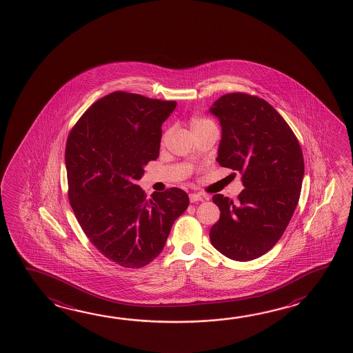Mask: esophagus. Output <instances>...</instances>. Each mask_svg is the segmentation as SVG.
Segmentation results:
<instances>
[{
  "label": "esophagus",
  "instance_id": "1",
  "mask_svg": "<svg viewBox=\"0 0 353 353\" xmlns=\"http://www.w3.org/2000/svg\"><path fill=\"white\" fill-rule=\"evenodd\" d=\"M189 199L192 203H196V201H203V200L205 199L201 194H198V192H192L190 195H189Z\"/></svg>",
  "mask_w": 353,
  "mask_h": 353
}]
</instances>
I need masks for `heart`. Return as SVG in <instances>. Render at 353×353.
I'll list each match as a JSON object with an SVG mask.
<instances>
[{"label": "heart", "mask_w": 353, "mask_h": 353, "mask_svg": "<svg viewBox=\"0 0 353 353\" xmlns=\"http://www.w3.org/2000/svg\"><path fill=\"white\" fill-rule=\"evenodd\" d=\"M210 121H208V119H204V118H200V117H194L192 118V121H190V127L192 129L196 128V127H201V125H205V124H209Z\"/></svg>", "instance_id": "1"}]
</instances>
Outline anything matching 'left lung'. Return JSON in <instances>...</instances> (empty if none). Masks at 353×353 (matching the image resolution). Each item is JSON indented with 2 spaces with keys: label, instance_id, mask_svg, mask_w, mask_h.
<instances>
[{
  "label": "left lung",
  "instance_id": "1",
  "mask_svg": "<svg viewBox=\"0 0 353 353\" xmlns=\"http://www.w3.org/2000/svg\"><path fill=\"white\" fill-rule=\"evenodd\" d=\"M209 112L221 127L216 161L241 174L239 200L215 194L220 219L210 241L236 261L263 256L286 230L300 199L305 173L302 150L289 124L259 97L231 93Z\"/></svg>",
  "mask_w": 353,
  "mask_h": 353
}]
</instances>
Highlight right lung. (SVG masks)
<instances>
[{"label":"right lung","instance_id":"obj_1","mask_svg":"<svg viewBox=\"0 0 353 353\" xmlns=\"http://www.w3.org/2000/svg\"><path fill=\"white\" fill-rule=\"evenodd\" d=\"M174 101L114 92L90 107L65 145L68 198L82 230L110 261L139 269L161 254L189 206L179 188L145 199L137 180L159 157L161 124Z\"/></svg>","mask_w":353,"mask_h":353}]
</instances>
